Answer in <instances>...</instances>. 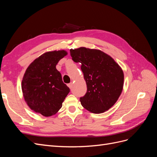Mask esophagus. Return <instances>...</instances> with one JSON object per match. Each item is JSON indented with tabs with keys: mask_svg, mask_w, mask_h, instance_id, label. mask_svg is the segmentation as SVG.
<instances>
[{
	"mask_svg": "<svg viewBox=\"0 0 157 157\" xmlns=\"http://www.w3.org/2000/svg\"><path fill=\"white\" fill-rule=\"evenodd\" d=\"M67 86H69V88L70 89H71V88H72V86H73V83H72V82H71V83L68 84H67Z\"/></svg>",
	"mask_w": 157,
	"mask_h": 157,
	"instance_id": "1",
	"label": "esophagus"
}]
</instances>
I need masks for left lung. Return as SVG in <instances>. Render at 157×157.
<instances>
[{
  "label": "left lung",
  "mask_w": 157,
  "mask_h": 157,
  "mask_svg": "<svg viewBox=\"0 0 157 157\" xmlns=\"http://www.w3.org/2000/svg\"><path fill=\"white\" fill-rule=\"evenodd\" d=\"M76 63L81 70L87 85V92L80 98L81 105L93 113H101L116 103L122 93L124 73L111 56L99 50L81 47L71 49Z\"/></svg>",
  "instance_id": "1"
}]
</instances>
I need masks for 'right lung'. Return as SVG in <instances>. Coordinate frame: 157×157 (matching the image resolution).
Instances as JSON below:
<instances>
[{"label":"right lung","instance_id":"obj_1","mask_svg":"<svg viewBox=\"0 0 157 157\" xmlns=\"http://www.w3.org/2000/svg\"><path fill=\"white\" fill-rule=\"evenodd\" d=\"M67 54L65 50L46 52L33 61L23 76L21 88L26 103L44 117L58 112L70 92L56 67Z\"/></svg>","mask_w":157,"mask_h":157}]
</instances>
